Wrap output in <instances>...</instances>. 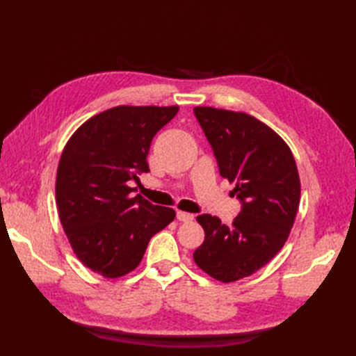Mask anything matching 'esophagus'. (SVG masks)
Listing matches in <instances>:
<instances>
[{
    "mask_svg": "<svg viewBox=\"0 0 356 356\" xmlns=\"http://www.w3.org/2000/svg\"><path fill=\"white\" fill-rule=\"evenodd\" d=\"M177 220L179 222H193L194 216L190 213H185V211H177Z\"/></svg>",
    "mask_w": 356,
    "mask_h": 356,
    "instance_id": "obj_1",
    "label": "esophagus"
}]
</instances>
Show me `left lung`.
<instances>
[{"label":"left lung","instance_id":"left-lung-1","mask_svg":"<svg viewBox=\"0 0 356 356\" xmlns=\"http://www.w3.org/2000/svg\"><path fill=\"white\" fill-rule=\"evenodd\" d=\"M220 170L243 203L231 226L216 216L197 222L205 240L194 261L209 277L234 283L252 275L278 254L300 207V176L289 145L261 120L243 111L195 107Z\"/></svg>","mask_w":356,"mask_h":356}]
</instances>
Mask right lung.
I'll list each match as a JSON object with an SVG mask.
<instances>
[{
  "mask_svg": "<svg viewBox=\"0 0 356 356\" xmlns=\"http://www.w3.org/2000/svg\"><path fill=\"white\" fill-rule=\"evenodd\" d=\"M179 107L118 105L86 120L65 143L56 171V207L81 263L104 278L139 266L149 238L176 211L133 195L131 180L148 172L156 133Z\"/></svg>",
  "mask_w": 356,
  "mask_h": 356,
  "instance_id": "obj_1",
  "label": "right lung"
}]
</instances>
